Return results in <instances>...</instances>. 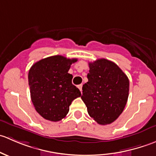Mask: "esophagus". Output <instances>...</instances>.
I'll list each match as a JSON object with an SVG mask.
<instances>
[{
	"label": "esophagus",
	"mask_w": 156,
	"mask_h": 156,
	"mask_svg": "<svg viewBox=\"0 0 156 156\" xmlns=\"http://www.w3.org/2000/svg\"><path fill=\"white\" fill-rule=\"evenodd\" d=\"M78 89L80 90H82V84H79V85L78 86Z\"/></svg>",
	"instance_id": "1"
}]
</instances>
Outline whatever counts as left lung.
Segmentation results:
<instances>
[{
  "mask_svg": "<svg viewBox=\"0 0 156 156\" xmlns=\"http://www.w3.org/2000/svg\"><path fill=\"white\" fill-rule=\"evenodd\" d=\"M88 81L81 99L87 112L100 125H109L123 112L128 98L129 80L115 62L100 59L89 62Z\"/></svg>",
  "mask_w": 156,
  "mask_h": 156,
  "instance_id": "8db88e82",
  "label": "left lung"
}]
</instances>
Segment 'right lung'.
Masks as SVG:
<instances>
[{
    "label": "right lung",
    "mask_w": 156,
    "mask_h": 156,
    "mask_svg": "<svg viewBox=\"0 0 156 156\" xmlns=\"http://www.w3.org/2000/svg\"><path fill=\"white\" fill-rule=\"evenodd\" d=\"M77 59L56 55L35 62L29 72L31 99L35 110L44 119L59 122L66 116L69 106L81 91L72 83L68 73Z\"/></svg>",
    "instance_id": "add662e5"
}]
</instances>
